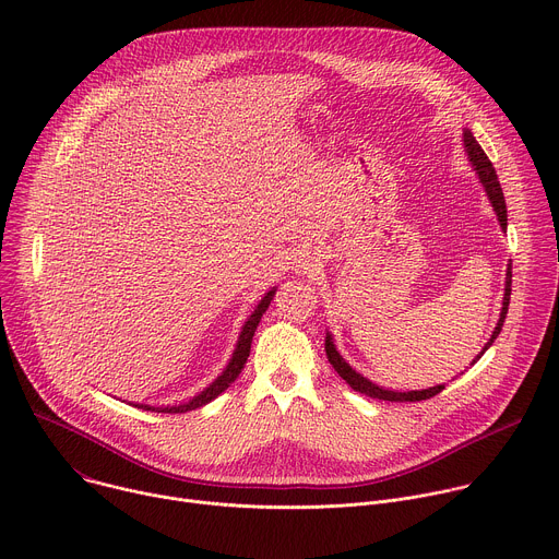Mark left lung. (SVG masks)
Wrapping results in <instances>:
<instances>
[{"instance_id":"obj_1","label":"left lung","mask_w":559,"mask_h":559,"mask_svg":"<svg viewBox=\"0 0 559 559\" xmlns=\"http://www.w3.org/2000/svg\"><path fill=\"white\" fill-rule=\"evenodd\" d=\"M464 147H466V154H468V162L473 164L477 177H480V183L485 186L487 190V197L498 214V221L502 227H507V203H504V194H502V188H500V181H498V175H496V168L493 164L489 162V156L485 154V150L480 147V143L475 141V136L471 134V130H464ZM511 263L507 267V287H504V302H502V311H500V321L496 325V332L491 334L489 343L485 345V349L477 354V358L473 362H477L483 358V354L493 345V341L498 338V334L502 332V325H504V318H507V311H509V300H511ZM325 352H328V358L332 362V367L336 369V373L358 393H365L369 397H376V401H389V403H418V401H427V397H433L438 395L444 384H438V386H429V389H423V391H389V389H382L373 382H369L367 378H362L360 373H356L345 360L343 356L336 352L334 347V341H332V334H328L325 338ZM471 362V365H473Z\"/></svg>"}]
</instances>
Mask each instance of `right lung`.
Wrapping results in <instances>:
<instances>
[{
    "label": "right lung",
    "instance_id": "obj_1",
    "mask_svg": "<svg viewBox=\"0 0 559 559\" xmlns=\"http://www.w3.org/2000/svg\"><path fill=\"white\" fill-rule=\"evenodd\" d=\"M274 292H276V289L267 292V294L261 298V302L257 305L254 313L248 318V323L243 325L241 336H238V343H236V349H234V354H231V360L227 362L225 371H223L210 386H205L201 393H197L190 403L179 405V407H177V405H175V407H150V405H139V409H145V412H162V414H186V412H192V409L203 407V405H207L210 401H214V397H216L218 393H223V391L238 378V373L243 371V367H246V362H248V356H250V347H252L254 332H257V328H259V323H261V316L265 313V309L270 307V302H272V298H274Z\"/></svg>",
    "mask_w": 559,
    "mask_h": 559
}]
</instances>
